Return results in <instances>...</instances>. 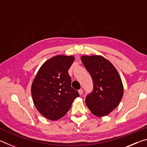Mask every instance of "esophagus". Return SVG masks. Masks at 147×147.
<instances>
[{
  "label": "esophagus",
  "mask_w": 147,
  "mask_h": 147,
  "mask_svg": "<svg viewBox=\"0 0 147 147\" xmlns=\"http://www.w3.org/2000/svg\"><path fill=\"white\" fill-rule=\"evenodd\" d=\"M78 93H79L80 94V95H82V93H83V89H79V90H78Z\"/></svg>",
  "instance_id": "34e87169"
}]
</instances>
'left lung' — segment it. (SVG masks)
<instances>
[{
    "mask_svg": "<svg viewBox=\"0 0 147 147\" xmlns=\"http://www.w3.org/2000/svg\"><path fill=\"white\" fill-rule=\"evenodd\" d=\"M81 60L93 83V91L86 96V105L95 116L108 115L123 97L120 76L115 67L101 56H83Z\"/></svg>",
    "mask_w": 147,
    "mask_h": 147,
    "instance_id": "1",
    "label": "left lung"
}]
</instances>
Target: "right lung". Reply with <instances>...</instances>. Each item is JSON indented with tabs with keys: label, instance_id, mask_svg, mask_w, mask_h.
<instances>
[{
	"label": "right lung",
	"instance_id": "add662e5",
	"mask_svg": "<svg viewBox=\"0 0 147 147\" xmlns=\"http://www.w3.org/2000/svg\"><path fill=\"white\" fill-rule=\"evenodd\" d=\"M74 60L73 56H56L39 69L32 85V98L37 109L45 117L58 120L71 108L79 96L71 87L68 71Z\"/></svg>",
	"mask_w": 147,
	"mask_h": 147
}]
</instances>
